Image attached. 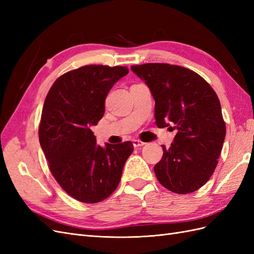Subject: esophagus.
Returning a JSON list of instances; mask_svg holds the SVG:
<instances>
[{
    "mask_svg": "<svg viewBox=\"0 0 254 254\" xmlns=\"http://www.w3.org/2000/svg\"><path fill=\"white\" fill-rule=\"evenodd\" d=\"M132 144H133V146L134 147H140V146H144L146 143L145 142H142V141H140V140H133L132 141Z\"/></svg>",
    "mask_w": 254,
    "mask_h": 254,
    "instance_id": "esophagus-1",
    "label": "esophagus"
}]
</instances>
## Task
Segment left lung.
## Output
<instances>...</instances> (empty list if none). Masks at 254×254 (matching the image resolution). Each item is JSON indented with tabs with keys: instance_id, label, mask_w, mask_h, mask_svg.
I'll use <instances>...</instances> for the list:
<instances>
[{
	"instance_id": "8db88e82",
	"label": "left lung",
	"mask_w": 254,
	"mask_h": 254,
	"mask_svg": "<svg viewBox=\"0 0 254 254\" xmlns=\"http://www.w3.org/2000/svg\"><path fill=\"white\" fill-rule=\"evenodd\" d=\"M155 99L159 128L175 124L170 148L155 165L157 179L177 194H189L207 182L217 166L224 145L226 124L219 99L200 75L168 64L132 65Z\"/></svg>"
}]
</instances>
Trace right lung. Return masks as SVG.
<instances>
[{"instance_id": "add662e5", "label": "right lung", "mask_w": 254, "mask_h": 254, "mask_svg": "<svg viewBox=\"0 0 254 254\" xmlns=\"http://www.w3.org/2000/svg\"><path fill=\"white\" fill-rule=\"evenodd\" d=\"M126 66L84 65L56 79L43 105L39 141L54 178L74 199L96 203L108 198L121 181L133 151L131 142L96 144L91 130L103 118L113 84Z\"/></svg>"}]
</instances>
